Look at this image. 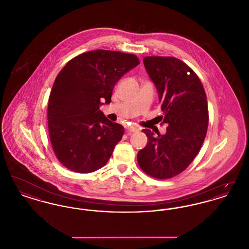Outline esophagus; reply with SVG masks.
I'll use <instances>...</instances> for the list:
<instances>
[{
    "mask_svg": "<svg viewBox=\"0 0 249 249\" xmlns=\"http://www.w3.org/2000/svg\"><path fill=\"white\" fill-rule=\"evenodd\" d=\"M138 128L137 127H135V126H130V127H128L127 128V132L128 133H131V132H136V131H138Z\"/></svg>",
    "mask_w": 249,
    "mask_h": 249,
    "instance_id": "esophagus-1",
    "label": "esophagus"
}]
</instances>
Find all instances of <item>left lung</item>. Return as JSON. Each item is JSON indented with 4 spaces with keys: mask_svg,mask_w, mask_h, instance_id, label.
Listing matches in <instances>:
<instances>
[{
    "mask_svg": "<svg viewBox=\"0 0 249 249\" xmlns=\"http://www.w3.org/2000/svg\"><path fill=\"white\" fill-rule=\"evenodd\" d=\"M143 65L161 103L166 133L144 129L147 144L137 154L138 164L148 176L174 178L188 168L199 153L208 128V106L200 78L182 60L150 56Z\"/></svg>",
    "mask_w": 249,
    "mask_h": 249,
    "instance_id": "obj_1",
    "label": "left lung"
}]
</instances>
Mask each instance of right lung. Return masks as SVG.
Masks as SVG:
<instances>
[{
	"label": "right lung",
	"instance_id": "1",
	"mask_svg": "<svg viewBox=\"0 0 249 249\" xmlns=\"http://www.w3.org/2000/svg\"><path fill=\"white\" fill-rule=\"evenodd\" d=\"M140 63L133 54L97 49L80 54L61 69L48 99V124L59 162L88 174L106 165L124 128L100 110L110 104L115 85Z\"/></svg>",
	"mask_w": 249,
	"mask_h": 249
}]
</instances>
